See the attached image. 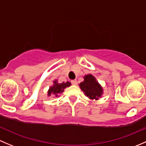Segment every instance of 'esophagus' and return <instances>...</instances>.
<instances>
[{"label":"esophagus","mask_w":146,"mask_h":146,"mask_svg":"<svg viewBox=\"0 0 146 146\" xmlns=\"http://www.w3.org/2000/svg\"><path fill=\"white\" fill-rule=\"evenodd\" d=\"M71 84L73 85H78V81L76 80H73L71 81Z\"/></svg>","instance_id":"esophagus-1"}]
</instances>
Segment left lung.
Listing matches in <instances>:
<instances>
[{
	"label": "left lung",
	"mask_w": 146,
	"mask_h": 146,
	"mask_svg": "<svg viewBox=\"0 0 146 146\" xmlns=\"http://www.w3.org/2000/svg\"><path fill=\"white\" fill-rule=\"evenodd\" d=\"M85 80L80 84V87L86 96L91 99H99L103 93L101 87L92 75H87L84 78Z\"/></svg>",
	"instance_id": "8db88e82"
}]
</instances>
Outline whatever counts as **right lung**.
Returning a JSON list of instances; mask_svg holds the SVG:
<instances>
[{"label": "right lung", "instance_id": "add662e5", "mask_svg": "<svg viewBox=\"0 0 146 146\" xmlns=\"http://www.w3.org/2000/svg\"><path fill=\"white\" fill-rule=\"evenodd\" d=\"M70 82L67 81L66 82H62V83H58L56 80L54 82V85L50 87L48 91V96L52 95L54 97H57L61 92H64V90L67 87H70Z\"/></svg>", "mask_w": 146, "mask_h": 146}]
</instances>
